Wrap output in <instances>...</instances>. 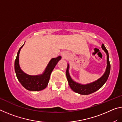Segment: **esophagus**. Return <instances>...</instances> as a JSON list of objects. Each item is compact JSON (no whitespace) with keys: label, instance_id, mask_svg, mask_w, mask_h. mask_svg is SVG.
<instances>
[{"label":"esophagus","instance_id":"34e87169","mask_svg":"<svg viewBox=\"0 0 122 122\" xmlns=\"http://www.w3.org/2000/svg\"><path fill=\"white\" fill-rule=\"evenodd\" d=\"M61 55H62V57L65 58V57H66V56H67V54H66V53H62L61 54Z\"/></svg>","mask_w":122,"mask_h":122}]
</instances>
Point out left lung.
Here are the masks:
<instances>
[{"label":"left lung","instance_id":"obj_1","mask_svg":"<svg viewBox=\"0 0 122 122\" xmlns=\"http://www.w3.org/2000/svg\"><path fill=\"white\" fill-rule=\"evenodd\" d=\"M102 48L107 54V68L103 75L98 80L94 82L86 84H82L74 81L69 74V65L68 63L67 71H66V76H67L70 87L74 92L81 95H89L100 89L107 82L110 71V64L109 62L108 51L105 47L104 44H102Z\"/></svg>","mask_w":122,"mask_h":122}]
</instances>
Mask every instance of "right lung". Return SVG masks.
<instances>
[{"instance_id":"obj_1","label":"right lung","mask_w":122,"mask_h":122,"mask_svg":"<svg viewBox=\"0 0 122 122\" xmlns=\"http://www.w3.org/2000/svg\"><path fill=\"white\" fill-rule=\"evenodd\" d=\"M24 44L18 51L14 62V69L16 77L21 85L27 90L32 92L42 90L47 87L51 72L61 60V56H59L56 58L51 59L42 74L37 75H28L22 71L19 65V53Z\"/></svg>"}]
</instances>
